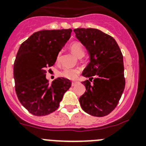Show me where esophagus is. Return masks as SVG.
<instances>
[{"label":"esophagus","instance_id":"34e87169","mask_svg":"<svg viewBox=\"0 0 146 146\" xmlns=\"http://www.w3.org/2000/svg\"><path fill=\"white\" fill-rule=\"evenodd\" d=\"M78 81H73V82H72V86H74L76 84H77L78 83Z\"/></svg>","mask_w":146,"mask_h":146}]
</instances>
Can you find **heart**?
Returning <instances> with one entry per match:
<instances>
[{"label": "heart", "instance_id": "1", "mask_svg": "<svg viewBox=\"0 0 146 146\" xmlns=\"http://www.w3.org/2000/svg\"><path fill=\"white\" fill-rule=\"evenodd\" d=\"M70 49L72 52L77 56L78 57H82L85 54L84 48L82 44L79 42H73L70 44ZM60 58V54H58L57 57V60ZM80 70L78 68H70V67H65L60 72V76L62 77L66 78L68 80H76L80 75Z\"/></svg>", "mask_w": 146, "mask_h": 146}]
</instances>
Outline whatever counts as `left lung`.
I'll use <instances>...</instances> for the list:
<instances>
[{"instance_id":"left-lung-1","label":"left lung","mask_w":146,"mask_h":146,"mask_svg":"<svg viewBox=\"0 0 146 146\" xmlns=\"http://www.w3.org/2000/svg\"><path fill=\"white\" fill-rule=\"evenodd\" d=\"M76 37L88 50L90 62L82 75L86 92L80 98L82 110L104 117L115 108L125 88L123 58L115 39L97 29H74Z\"/></svg>"}]
</instances>
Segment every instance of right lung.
<instances>
[{
	"instance_id": "obj_1",
	"label": "right lung",
	"mask_w": 146,
	"mask_h": 146,
	"mask_svg": "<svg viewBox=\"0 0 146 146\" xmlns=\"http://www.w3.org/2000/svg\"><path fill=\"white\" fill-rule=\"evenodd\" d=\"M72 29L42 30L33 33L19 47L13 66L15 90L19 102L35 116L50 114L58 108L72 82L64 77L49 84L47 66H53Z\"/></svg>"
}]
</instances>
